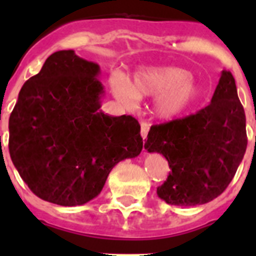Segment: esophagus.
<instances>
[{
    "instance_id": "esophagus-1",
    "label": "esophagus",
    "mask_w": 256,
    "mask_h": 256,
    "mask_svg": "<svg viewBox=\"0 0 256 256\" xmlns=\"http://www.w3.org/2000/svg\"><path fill=\"white\" fill-rule=\"evenodd\" d=\"M148 130H150V124L142 122V123H141V137H142V140H146V137H148Z\"/></svg>"
}]
</instances>
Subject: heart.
<instances>
[{
  "label": "heart",
  "mask_w": 256,
  "mask_h": 256,
  "mask_svg": "<svg viewBox=\"0 0 256 256\" xmlns=\"http://www.w3.org/2000/svg\"><path fill=\"white\" fill-rule=\"evenodd\" d=\"M112 90L126 108H134L144 97H156L152 110L162 120L184 114L200 96V86L188 70L173 65L142 68L133 74L132 83L116 76L112 80Z\"/></svg>",
  "instance_id": "1"
}]
</instances>
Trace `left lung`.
Wrapping results in <instances>:
<instances>
[{
  "label": "left lung",
  "mask_w": 256,
  "mask_h": 256,
  "mask_svg": "<svg viewBox=\"0 0 256 256\" xmlns=\"http://www.w3.org/2000/svg\"><path fill=\"white\" fill-rule=\"evenodd\" d=\"M246 146L245 112L234 76L223 70L206 108L150 128L144 148L162 154L170 168L158 196L177 206L214 200L234 177Z\"/></svg>",
  "instance_id": "obj_1"
}]
</instances>
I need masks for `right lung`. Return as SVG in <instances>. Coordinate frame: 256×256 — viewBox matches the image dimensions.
Returning a JSON list of instances; mask_svg holds the SVG:
<instances>
[{
	"mask_svg": "<svg viewBox=\"0 0 256 256\" xmlns=\"http://www.w3.org/2000/svg\"><path fill=\"white\" fill-rule=\"evenodd\" d=\"M100 76V65L62 50L20 90L8 120V151L20 177L42 200L86 204L98 196L118 162L141 154L138 122L101 110Z\"/></svg>",
	"mask_w": 256,
	"mask_h": 256,
	"instance_id": "1",
	"label": "right lung"
}]
</instances>
